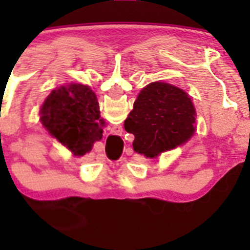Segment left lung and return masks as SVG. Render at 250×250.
<instances>
[{"instance_id": "8db88e82", "label": "left lung", "mask_w": 250, "mask_h": 250, "mask_svg": "<svg viewBox=\"0 0 250 250\" xmlns=\"http://www.w3.org/2000/svg\"><path fill=\"white\" fill-rule=\"evenodd\" d=\"M124 126L135 136L132 147L138 154L156 158L194 135L195 109L187 92L156 81L141 90Z\"/></svg>"}]
</instances>
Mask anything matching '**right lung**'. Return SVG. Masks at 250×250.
<instances>
[{
  "label": "right lung",
  "mask_w": 250,
  "mask_h": 250,
  "mask_svg": "<svg viewBox=\"0 0 250 250\" xmlns=\"http://www.w3.org/2000/svg\"><path fill=\"white\" fill-rule=\"evenodd\" d=\"M41 123L51 135L83 156L103 138L104 120L96 95L89 86L70 83L54 90L41 107Z\"/></svg>",
  "instance_id": "add662e5"
}]
</instances>
